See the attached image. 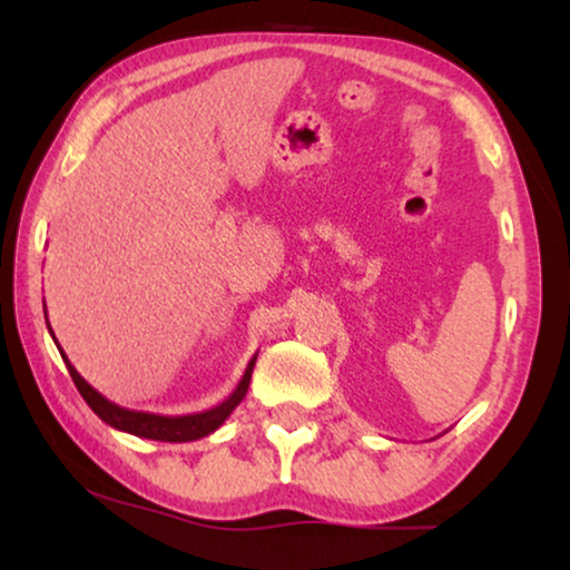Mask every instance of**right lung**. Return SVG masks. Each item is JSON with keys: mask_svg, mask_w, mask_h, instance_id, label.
Wrapping results in <instances>:
<instances>
[{"mask_svg": "<svg viewBox=\"0 0 570 570\" xmlns=\"http://www.w3.org/2000/svg\"><path fill=\"white\" fill-rule=\"evenodd\" d=\"M43 314H46V303H43ZM49 332H51V324H49ZM53 337V332H51ZM57 342V337H53ZM59 347V345H57ZM61 353V361L67 363V371L69 376H72L77 392L82 394V400L88 402V407L96 412V415L104 420L106 425L116 428V431H124V433H131V435H139V439H150V441H168V443H186V441H197V439H205V435L215 433L217 428H220L225 420L233 410L238 407L240 400H244L246 392H248V384H252V371H254V363H256V355L248 361L244 376H240L238 386L233 389V394L228 400H223L217 407L213 410H205V412H194V415H155V412H139V410H127V407H119V404L106 400L104 394L96 392L88 381H85L80 373L72 363H69V357L65 355V350L59 347Z\"/></svg>", "mask_w": 570, "mask_h": 570, "instance_id": "add662e5", "label": "right lung"}]
</instances>
